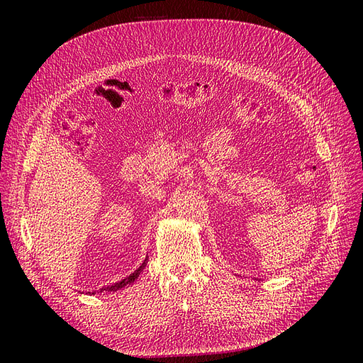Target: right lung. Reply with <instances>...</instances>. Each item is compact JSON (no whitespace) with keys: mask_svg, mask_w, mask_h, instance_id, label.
Instances as JSON below:
<instances>
[{"mask_svg":"<svg viewBox=\"0 0 363 363\" xmlns=\"http://www.w3.org/2000/svg\"><path fill=\"white\" fill-rule=\"evenodd\" d=\"M145 265H147V259L144 260V263H142V265L135 271V272H131L130 274V276L128 277H125V279H123V280H121V281H118V283H115V284H112V286H107V288H101L100 291L103 292V291H111V292H115V291H119L121 288H124V286H127V284H131V283H133L138 277H139V274L142 272V271H144V268H145ZM92 294H95V291L92 292Z\"/></svg>","mask_w":363,"mask_h":363,"instance_id":"right-lung-1","label":"right lung"}]
</instances>
